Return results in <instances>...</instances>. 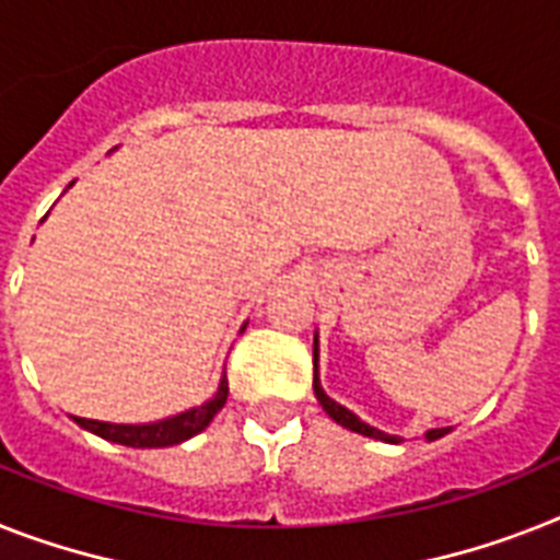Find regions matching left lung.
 Masks as SVG:
<instances>
[{"label": "left lung", "mask_w": 560, "mask_h": 560, "mask_svg": "<svg viewBox=\"0 0 560 560\" xmlns=\"http://www.w3.org/2000/svg\"><path fill=\"white\" fill-rule=\"evenodd\" d=\"M316 362H319V339H313V390H316V399H319V406L325 408L327 417L330 420H336L339 425H345V429L357 431V434H365V438H374V440H383V443H399V438H394V434H385V431L374 429V425H368V422H362L353 411H348L345 406H339L336 399H330L322 390V383H319V368H316ZM452 429H431L425 431V440H440L443 434H448Z\"/></svg>", "instance_id": "1"}]
</instances>
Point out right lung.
Returning a JSON list of instances; mask_svg holds the SVG:
<instances>
[{"mask_svg":"<svg viewBox=\"0 0 560 560\" xmlns=\"http://www.w3.org/2000/svg\"><path fill=\"white\" fill-rule=\"evenodd\" d=\"M226 394H230V385H226V380H221L212 399H207L203 406L189 408V411L175 413V417H166V420L143 422V425H120V422L85 420V417H71V420L80 429L91 431V434H97L103 440H112V443L131 445V448H166V445H177L195 438V434H201L212 422V417L224 408Z\"/></svg>","mask_w":560,"mask_h":560,"instance_id":"add662e5","label":"right lung"}]
</instances>
